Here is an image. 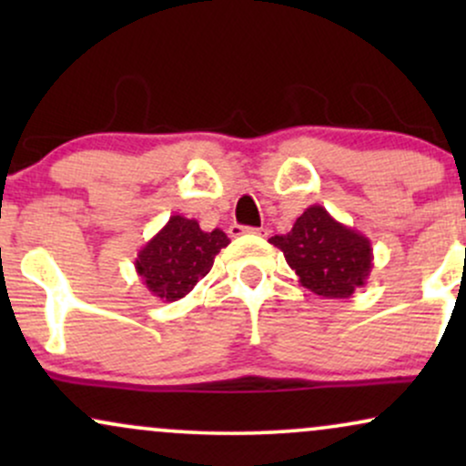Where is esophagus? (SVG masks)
Returning a JSON list of instances; mask_svg holds the SVG:
<instances>
[{
	"instance_id": "34e87169",
	"label": "esophagus",
	"mask_w": 466,
	"mask_h": 466,
	"mask_svg": "<svg viewBox=\"0 0 466 466\" xmlns=\"http://www.w3.org/2000/svg\"><path fill=\"white\" fill-rule=\"evenodd\" d=\"M229 234H232V237H240V234H256V237H267V234H269V229H267V228H243V226H237V223H234V226H229Z\"/></svg>"
}]
</instances>
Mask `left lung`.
<instances>
[{"mask_svg":"<svg viewBox=\"0 0 466 466\" xmlns=\"http://www.w3.org/2000/svg\"><path fill=\"white\" fill-rule=\"evenodd\" d=\"M300 278L322 298H350L372 271V245L361 232L339 223L324 206H309L291 232L269 238Z\"/></svg>","mask_w":466,"mask_h":466,"instance_id":"left-lung-1","label":"left lung"}]
</instances>
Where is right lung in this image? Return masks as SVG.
I'll use <instances>...</instances> for the list:
<instances>
[{"mask_svg": "<svg viewBox=\"0 0 466 466\" xmlns=\"http://www.w3.org/2000/svg\"><path fill=\"white\" fill-rule=\"evenodd\" d=\"M228 245L229 238L223 229L203 232L195 218L173 215L137 251L136 271L157 300L175 302L188 296Z\"/></svg>", "mask_w": 466, "mask_h": 466, "instance_id": "add662e5", "label": "right lung"}]
</instances>
